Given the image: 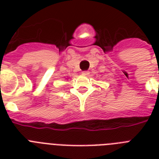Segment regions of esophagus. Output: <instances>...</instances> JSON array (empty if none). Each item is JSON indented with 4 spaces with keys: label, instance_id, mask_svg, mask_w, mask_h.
I'll return each mask as SVG.
<instances>
[{
    "label": "esophagus",
    "instance_id": "obj_1",
    "mask_svg": "<svg viewBox=\"0 0 159 159\" xmlns=\"http://www.w3.org/2000/svg\"><path fill=\"white\" fill-rule=\"evenodd\" d=\"M82 74L83 75V76H88V75L90 74V72H88V71H83V72H82Z\"/></svg>",
    "mask_w": 159,
    "mask_h": 159
}]
</instances>
